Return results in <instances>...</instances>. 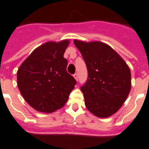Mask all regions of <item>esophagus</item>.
Returning a JSON list of instances; mask_svg holds the SVG:
<instances>
[{
  "label": "esophagus",
  "mask_w": 149,
  "mask_h": 149,
  "mask_svg": "<svg viewBox=\"0 0 149 149\" xmlns=\"http://www.w3.org/2000/svg\"><path fill=\"white\" fill-rule=\"evenodd\" d=\"M73 77H74L76 80H78V74H77V73H75V74L73 75Z\"/></svg>",
  "instance_id": "1"
}]
</instances>
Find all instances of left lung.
<instances>
[{"label": "left lung", "mask_w": 149, "mask_h": 149, "mask_svg": "<svg viewBox=\"0 0 149 149\" xmlns=\"http://www.w3.org/2000/svg\"><path fill=\"white\" fill-rule=\"evenodd\" d=\"M74 45L88 70V79L81 87L86 107L96 117H110L120 108L130 92V70L106 44L74 40Z\"/></svg>", "instance_id": "obj_1"}]
</instances>
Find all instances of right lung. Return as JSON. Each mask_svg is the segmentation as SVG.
<instances>
[{
  "mask_svg": "<svg viewBox=\"0 0 149 149\" xmlns=\"http://www.w3.org/2000/svg\"><path fill=\"white\" fill-rule=\"evenodd\" d=\"M69 40L48 42L32 51L17 71V86L36 111L51 113L63 107L77 81L67 71L63 54Z\"/></svg>",
  "mask_w": 149,
  "mask_h": 149,
  "instance_id": "obj_1",
  "label": "right lung"
}]
</instances>
